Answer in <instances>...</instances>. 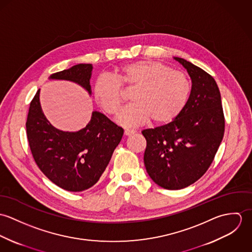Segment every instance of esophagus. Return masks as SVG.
Here are the masks:
<instances>
[{
	"mask_svg": "<svg viewBox=\"0 0 252 252\" xmlns=\"http://www.w3.org/2000/svg\"><path fill=\"white\" fill-rule=\"evenodd\" d=\"M136 133V131H134V130H125L124 131V135L125 136H132V135H134Z\"/></svg>",
	"mask_w": 252,
	"mask_h": 252,
	"instance_id": "obj_1",
	"label": "esophagus"
}]
</instances>
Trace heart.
Here are the masks:
<instances>
[{"instance_id": "b5f03b06", "label": "heart", "mask_w": 252, "mask_h": 252, "mask_svg": "<svg viewBox=\"0 0 252 252\" xmlns=\"http://www.w3.org/2000/svg\"><path fill=\"white\" fill-rule=\"evenodd\" d=\"M134 90V103L125 108L117 122L136 127L148 122L166 125L178 119L191 95V82L184 72L151 60H140L119 68L115 77L99 76L94 84V97L105 112L116 115L124 103V92Z\"/></svg>"}]
</instances>
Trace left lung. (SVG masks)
<instances>
[{
	"mask_svg": "<svg viewBox=\"0 0 252 252\" xmlns=\"http://www.w3.org/2000/svg\"><path fill=\"white\" fill-rule=\"evenodd\" d=\"M174 58L191 78L189 102L172 123L142 132L146 140V172L156 184L169 190L185 188L204 176L215 159L225 128L215 78L182 58Z\"/></svg>",
	"mask_w": 252,
	"mask_h": 252,
	"instance_id": "8db88e82",
	"label": "left lung"
}]
</instances>
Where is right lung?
Returning a JSON list of instances; mask_svg holds the SVG:
<instances>
[{
    "instance_id": "1",
    "label": "right lung",
    "mask_w": 252,
    "mask_h": 252,
    "mask_svg": "<svg viewBox=\"0 0 252 252\" xmlns=\"http://www.w3.org/2000/svg\"><path fill=\"white\" fill-rule=\"evenodd\" d=\"M92 70V64H78L52 73L49 79L72 81L91 95ZM26 130L39 170L57 186L72 192L86 190L99 180L124 132L99 111H93L89 123L79 131L56 129L41 109L39 89L30 104Z\"/></svg>"
}]
</instances>
